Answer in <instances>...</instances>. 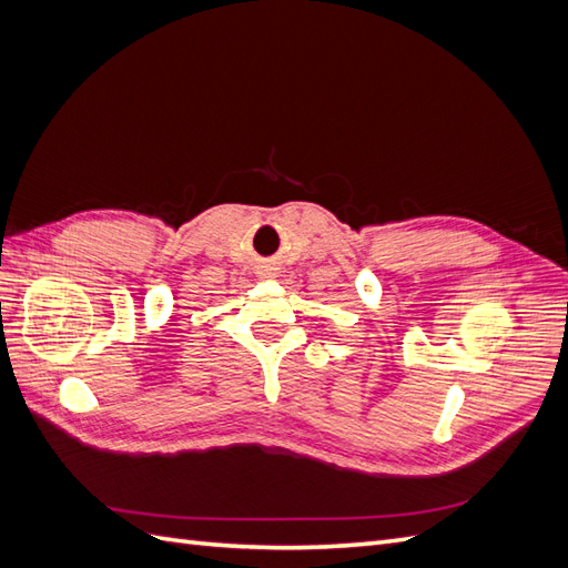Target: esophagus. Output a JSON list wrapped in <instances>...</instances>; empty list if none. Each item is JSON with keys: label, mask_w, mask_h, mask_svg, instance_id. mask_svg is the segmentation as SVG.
I'll return each mask as SVG.
<instances>
[{"label": "esophagus", "mask_w": 568, "mask_h": 568, "mask_svg": "<svg viewBox=\"0 0 568 568\" xmlns=\"http://www.w3.org/2000/svg\"><path fill=\"white\" fill-rule=\"evenodd\" d=\"M263 272H265V274H267V272H270V267H267V270H263Z\"/></svg>", "instance_id": "esophagus-1"}]
</instances>
